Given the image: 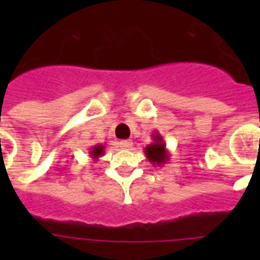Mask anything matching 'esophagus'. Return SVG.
Wrapping results in <instances>:
<instances>
[{"mask_svg": "<svg viewBox=\"0 0 260 260\" xmlns=\"http://www.w3.org/2000/svg\"><path fill=\"white\" fill-rule=\"evenodd\" d=\"M120 147L124 148V150H129L132 147V142L131 140H122V142H120Z\"/></svg>", "mask_w": 260, "mask_h": 260, "instance_id": "esophagus-1", "label": "esophagus"}]
</instances>
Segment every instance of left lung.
Segmentation results:
<instances>
[{"mask_svg": "<svg viewBox=\"0 0 260 260\" xmlns=\"http://www.w3.org/2000/svg\"><path fill=\"white\" fill-rule=\"evenodd\" d=\"M152 140L154 142L144 148L146 158L154 166H163L170 159V154H169V151L166 148V143H165L162 135L159 134L158 131L152 134Z\"/></svg>", "mask_w": 260, "mask_h": 260, "instance_id": "obj_1", "label": "left lung"}]
</instances>
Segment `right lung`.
Masks as SVG:
<instances>
[{"mask_svg": "<svg viewBox=\"0 0 260 260\" xmlns=\"http://www.w3.org/2000/svg\"><path fill=\"white\" fill-rule=\"evenodd\" d=\"M104 154H105V146H104V144H95V146L91 147L89 151L90 158L93 159V160H97V159L100 158V156H102Z\"/></svg>", "mask_w": 260, "mask_h": 260, "instance_id": "obj_1", "label": "right lung"}]
</instances>
